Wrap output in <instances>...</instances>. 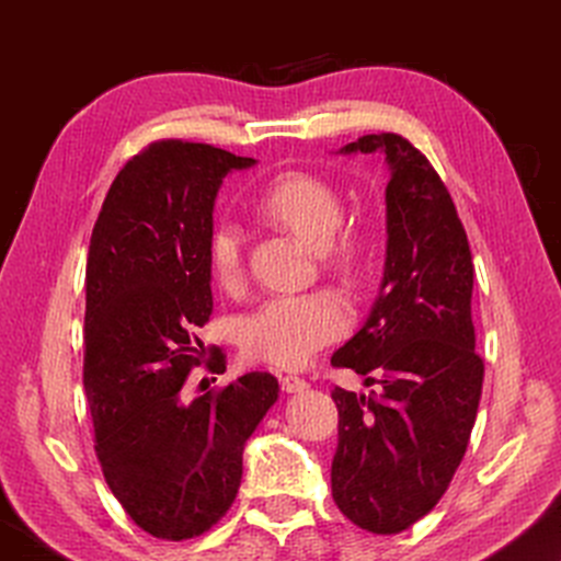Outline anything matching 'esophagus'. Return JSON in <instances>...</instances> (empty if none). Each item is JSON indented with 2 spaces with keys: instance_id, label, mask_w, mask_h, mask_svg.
<instances>
[{
  "instance_id": "34e87169",
  "label": "esophagus",
  "mask_w": 561,
  "mask_h": 561,
  "mask_svg": "<svg viewBox=\"0 0 561 561\" xmlns=\"http://www.w3.org/2000/svg\"><path fill=\"white\" fill-rule=\"evenodd\" d=\"M279 383H282V391L287 393H304L309 388V383L299 376H279Z\"/></svg>"
}]
</instances>
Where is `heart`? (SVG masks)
<instances>
[{"instance_id":"heart-1","label":"heart","mask_w":561,"mask_h":561,"mask_svg":"<svg viewBox=\"0 0 561 561\" xmlns=\"http://www.w3.org/2000/svg\"><path fill=\"white\" fill-rule=\"evenodd\" d=\"M254 210L262 220L317 250L319 267L346 291L366 289L374 274L371 237L358 225L344 222V195L329 180L289 170L264 185ZM207 267L225 289L242 282V237L232 222L215 225L207 234ZM348 319L351 311L336 291L284 294L242 319L240 346L252 360L297 368L344 334Z\"/></svg>"}]
</instances>
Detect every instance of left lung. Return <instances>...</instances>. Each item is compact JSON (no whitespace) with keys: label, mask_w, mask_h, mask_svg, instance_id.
I'll return each instance as SVG.
<instances>
[{"label":"left lung","mask_w":561,"mask_h":561,"mask_svg":"<svg viewBox=\"0 0 561 561\" xmlns=\"http://www.w3.org/2000/svg\"><path fill=\"white\" fill-rule=\"evenodd\" d=\"M341 153H383L391 183L381 294L364 329L331 356L381 393L331 391V497L356 527L398 535L438 505L468 450L485 374L470 309L474 267L448 187L413 144L371 133Z\"/></svg>","instance_id":"8db88e82"}]
</instances>
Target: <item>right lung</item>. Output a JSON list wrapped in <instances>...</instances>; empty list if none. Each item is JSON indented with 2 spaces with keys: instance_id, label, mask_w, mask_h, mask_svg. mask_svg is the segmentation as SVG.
<instances>
[{
  "instance_id": "right-lung-1",
  "label": "right lung",
  "mask_w": 561,
  "mask_h": 561,
  "mask_svg": "<svg viewBox=\"0 0 561 561\" xmlns=\"http://www.w3.org/2000/svg\"><path fill=\"white\" fill-rule=\"evenodd\" d=\"M222 148L165 138L133 156L93 225L87 262L83 388L103 478L158 539L201 537L232 507L244 443L277 401L252 371L187 401L195 366L225 374L195 331L213 314L207 234L217 187L250 168Z\"/></svg>"
}]
</instances>
